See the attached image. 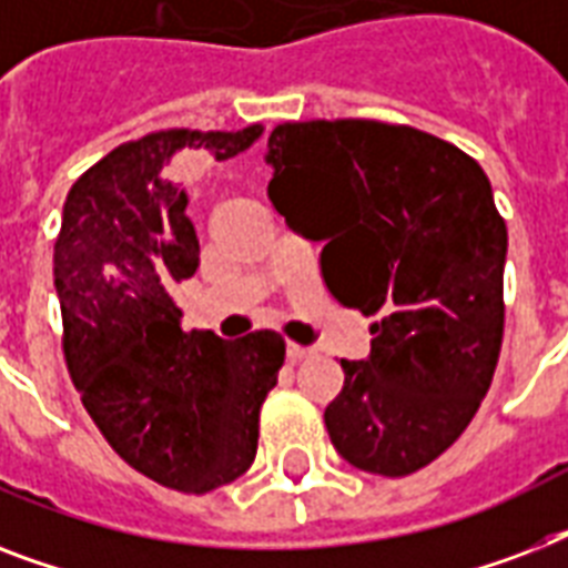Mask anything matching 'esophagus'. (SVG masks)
<instances>
[{
  "mask_svg": "<svg viewBox=\"0 0 568 568\" xmlns=\"http://www.w3.org/2000/svg\"><path fill=\"white\" fill-rule=\"evenodd\" d=\"M285 354H288V363H303V359H310L312 354H315V351H312V347H303V345H288L285 347Z\"/></svg>",
  "mask_w": 568,
  "mask_h": 568,
  "instance_id": "34e87169",
  "label": "esophagus"
}]
</instances>
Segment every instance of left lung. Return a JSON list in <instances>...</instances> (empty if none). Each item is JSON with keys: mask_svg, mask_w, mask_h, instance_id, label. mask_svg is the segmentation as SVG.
<instances>
[{"mask_svg": "<svg viewBox=\"0 0 568 568\" xmlns=\"http://www.w3.org/2000/svg\"><path fill=\"white\" fill-rule=\"evenodd\" d=\"M267 196L342 306L374 315L372 356L342 359L324 409L351 466L406 477L463 436L504 338L507 223L484 168L422 129L379 120L280 123Z\"/></svg>", "mask_w": 568, "mask_h": 568, "instance_id": "8db88e82", "label": "left lung"}]
</instances>
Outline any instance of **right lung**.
I'll use <instances>...</instances> for the list:
<instances>
[{
	"mask_svg": "<svg viewBox=\"0 0 568 568\" xmlns=\"http://www.w3.org/2000/svg\"><path fill=\"white\" fill-rule=\"evenodd\" d=\"M262 132L162 129L114 146L75 180L55 239L61 345L84 409L129 466L185 495L250 468L285 342L271 329L235 342L182 333L171 294L194 276L200 241L164 168L182 150L223 162Z\"/></svg>",
	"mask_w": 568,
	"mask_h": 568,
	"instance_id": "obj_1",
	"label": "right lung"
}]
</instances>
